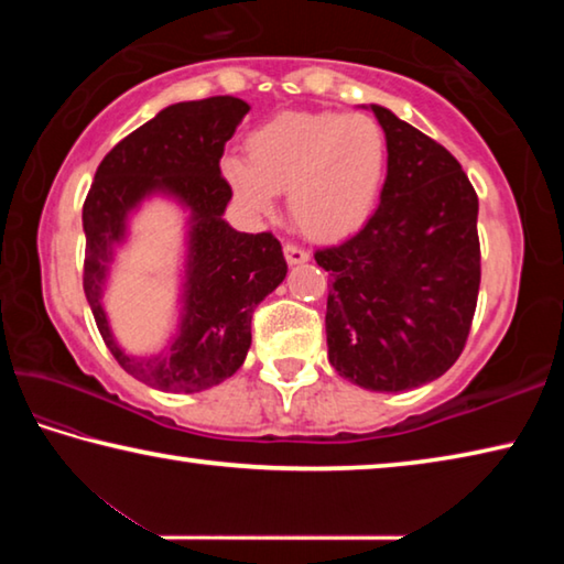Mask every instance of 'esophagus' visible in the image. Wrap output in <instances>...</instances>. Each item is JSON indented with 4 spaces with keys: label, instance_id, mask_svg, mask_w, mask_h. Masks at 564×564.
Listing matches in <instances>:
<instances>
[{
    "label": "esophagus",
    "instance_id": "34e87169",
    "mask_svg": "<svg viewBox=\"0 0 564 564\" xmlns=\"http://www.w3.org/2000/svg\"><path fill=\"white\" fill-rule=\"evenodd\" d=\"M283 256H285V261H289L291 265H299V263L308 261V251H305V248H301V246H295V243H285L283 246Z\"/></svg>",
    "mask_w": 564,
    "mask_h": 564
}]
</instances>
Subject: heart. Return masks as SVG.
I'll return each mask as SVG.
<instances>
[{
	"mask_svg": "<svg viewBox=\"0 0 564 564\" xmlns=\"http://www.w3.org/2000/svg\"><path fill=\"white\" fill-rule=\"evenodd\" d=\"M388 139L368 113H289L246 139V161L226 159L224 176L246 212L271 216L289 194L293 221L313 238L356 234L386 184Z\"/></svg>",
	"mask_w": 564,
	"mask_h": 564,
	"instance_id": "obj_1",
	"label": "heart"
}]
</instances>
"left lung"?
<instances>
[{"mask_svg": "<svg viewBox=\"0 0 564 564\" xmlns=\"http://www.w3.org/2000/svg\"><path fill=\"white\" fill-rule=\"evenodd\" d=\"M370 109L388 139L380 204L316 263L330 275V366L366 390L403 393L441 378L465 348L480 289L477 194L445 147Z\"/></svg>", "mask_w": 564, "mask_h": 564, "instance_id": "obj_1", "label": "left lung"}]
</instances>
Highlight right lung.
Wrapping results in <instances>:
<instances>
[{
  "mask_svg": "<svg viewBox=\"0 0 564 564\" xmlns=\"http://www.w3.org/2000/svg\"><path fill=\"white\" fill-rule=\"evenodd\" d=\"M248 109L236 97L161 109L104 156L84 202V293L97 328L129 376L166 393H198L231 378L251 348L256 305L289 273L273 234H241L224 221L231 186L221 156ZM149 195L174 197L189 212L185 291L165 350L131 357L112 338L100 299L112 248L126 240L128 216Z\"/></svg>",
  "mask_w": 564,
  "mask_h": 564,
  "instance_id": "1",
  "label": "right lung"
}]
</instances>
